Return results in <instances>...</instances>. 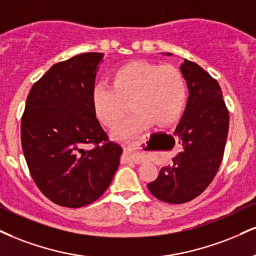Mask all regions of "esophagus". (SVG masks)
<instances>
[{
	"mask_svg": "<svg viewBox=\"0 0 256 256\" xmlns=\"http://www.w3.org/2000/svg\"><path fill=\"white\" fill-rule=\"evenodd\" d=\"M122 160L126 162H134V163H140L142 161H143V158L142 156L138 155V154H136L134 152V150H131L130 148L125 146L124 148V156H122Z\"/></svg>",
	"mask_w": 256,
	"mask_h": 256,
	"instance_id": "obj_1",
	"label": "esophagus"
}]
</instances>
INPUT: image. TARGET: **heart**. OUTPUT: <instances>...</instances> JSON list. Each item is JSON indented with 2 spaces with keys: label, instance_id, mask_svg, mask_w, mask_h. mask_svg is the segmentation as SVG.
Instances as JSON below:
<instances>
[{
  "label": "heart",
  "instance_id": "1",
  "mask_svg": "<svg viewBox=\"0 0 256 256\" xmlns=\"http://www.w3.org/2000/svg\"><path fill=\"white\" fill-rule=\"evenodd\" d=\"M92 98L95 114L107 128L119 124L125 102L131 101L134 113L113 131V137L125 140L152 122L166 126L176 122L186 101V83L178 68L136 60L116 70L112 87L95 86Z\"/></svg>",
  "mask_w": 256,
  "mask_h": 256
}]
</instances>
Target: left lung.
Instances as JSON below:
<instances>
[{
  "label": "left lung",
  "instance_id": "left-lung-1",
  "mask_svg": "<svg viewBox=\"0 0 256 256\" xmlns=\"http://www.w3.org/2000/svg\"><path fill=\"white\" fill-rule=\"evenodd\" d=\"M180 70L190 92L186 108L174 131L182 152L170 166L161 168L155 181L148 184L154 196L169 204L190 202L212 182L223 160L229 131V112L216 80L187 60Z\"/></svg>",
  "mask_w": 256,
  "mask_h": 256
}]
</instances>
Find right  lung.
I'll list each match as a JSON object with an SVG mask.
<instances>
[{
	"label": "right lung",
	"mask_w": 256,
	"mask_h": 256,
	"mask_svg": "<svg viewBox=\"0 0 256 256\" xmlns=\"http://www.w3.org/2000/svg\"><path fill=\"white\" fill-rule=\"evenodd\" d=\"M102 58L89 52L52 66L33 84L21 119V144L33 180L46 198L66 208L100 198L122 154L107 140L94 112L92 96Z\"/></svg>",
	"instance_id": "right-lung-1"
}]
</instances>
